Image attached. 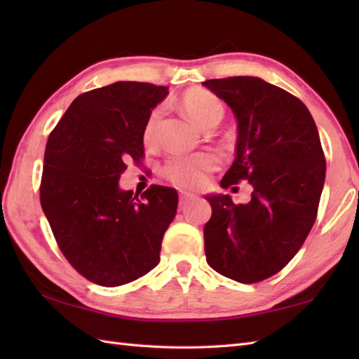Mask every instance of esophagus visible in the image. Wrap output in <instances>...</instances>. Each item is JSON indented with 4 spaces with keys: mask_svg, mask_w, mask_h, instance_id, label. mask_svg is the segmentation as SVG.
Masks as SVG:
<instances>
[{
    "mask_svg": "<svg viewBox=\"0 0 359 359\" xmlns=\"http://www.w3.org/2000/svg\"><path fill=\"white\" fill-rule=\"evenodd\" d=\"M179 199H180V205H185V203H188L189 201L194 199V194H189V193H187V191H180V193H179Z\"/></svg>",
    "mask_w": 359,
    "mask_h": 359,
    "instance_id": "esophagus-1",
    "label": "esophagus"
}]
</instances>
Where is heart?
Returning a JSON list of instances; mask_svg holds the SVG:
<instances>
[{"mask_svg":"<svg viewBox=\"0 0 359 359\" xmlns=\"http://www.w3.org/2000/svg\"><path fill=\"white\" fill-rule=\"evenodd\" d=\"M180 106L187 112V116L201 128H205L211 121L222 120L225 111L222 100L212 94L211 90L203 88H191L185 90L180 97ZM160 118H162V108L157 106L144 120L142 139L147 147L156 143ZM216 168L217 157L215 154L199 152V154L193 156H171L163 163L160 172L168 182L180 188H197L207 179V174L215 171Z\"/></svg>","mask_w":359,"mask_h":359,"instance_id":"b5f03b06","label":"heart"}]
</instances>
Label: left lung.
<instances>
[{"label":"left lung","instance_id":"obj_1","mask_svg":"<svg viewBox=\"0 0 359 359\" xmlns=\"http://www.w3.org/2000/svg\"><path fill=\"white\" fill-rule=\"evenodd\" d=\"M238 118L236 158L220 185L250 182L248 203L207 196L203 228L212 270L242 284L280 271L313 226L325 180L315 120L299 98L257 77L203 81Z\"/></svg>","mask_w":359,"mask_h":359}]
</instances>
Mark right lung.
Listing matches in <instances>:
<instances>
[{
	"label": "right lung",
	"mask_w": 359,
	"mask_h": 359,
	"mask_svg": "<svg viewBox=\"0 0 359 359\" xmlns=\"http://www.w3.org/2000/svg\"><path fill=\"white\" fill-rule=\"evenodd\" d=\"M168 94L152 83L117 81L80 94L49 134L40 202L63 256L83 278L118 287L160 261L177 211L175 189L140 197L118 188L128 162L144 158V120Z\"/></svg>",
	"instance_id": "1"
}]
</instances>
